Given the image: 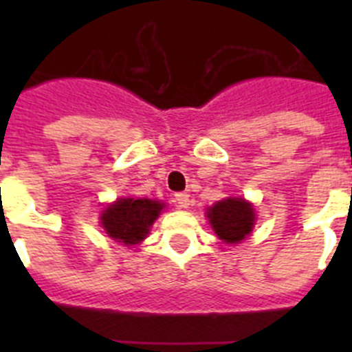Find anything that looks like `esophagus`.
Returning <instances> with one entry per match:
<instances>
[{
  "instance_id": "34e87169",
  "label": "esophagus",
  "mask_w": 352,
  "mask_h": 352,
  "mask_svg": "<svg viewBox=\"0 0 352 352\" xmlns=\"http://www.w3.org/2000/svg\"><path fill=\"white\" fill-rule=\"evenodd\" d=\"M174 203H176V206L178 208H188L190 206V195L185 194V192H179V194L174 195Z\"/></svg>"
}]
</instances>
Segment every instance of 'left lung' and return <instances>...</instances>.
<instances>
[{
    "label": "left lung",
    "mask_w": 352,
    "mask_h": 352,
    "mask_svg": "<svg viewBox=\"0 0 352 352\" xmlns=\"http://www.w3.org/2000/svg\"><path fill=\"white\" fill-rule=\"evenodd\" d=\"M213 231L226 243H239L250 234L254 227V208L245 199H223L208 210Z\"/></svg>",
    "instance_id": "left-lung-1"
}]
</instances>
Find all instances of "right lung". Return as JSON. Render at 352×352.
I'll use <instances>...</instances> for the list:
<instances>
[{
	"label": "right lung",
	"instance_id": "obj_1",
	"mask_svg": "<svg viewBox=\"0 0 352 352\" xmlns=\"http://www.w3.org/2000/svg\"><path fill=\"white\" fill-rule=\"evenodd\" d=\"M162 208L164 204L151 199H120L102 213V226L120 243L138 245L146 238Z\"/></svg>",
	"mask_w": 352,
	"mask_h": 352
}]
</instances>
